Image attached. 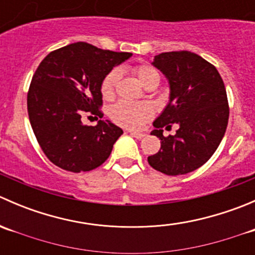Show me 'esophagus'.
<instances>
[{
    "instance_id": "obj_1",
    "label": "esophagus",
    "mask_w": 255,
    "mask_h": 255,
    "mask_svg": "<svg viewBox=\"0 0 255 255\" xmlns=\"http://www.w3.org/2000/svg\"><path fill=\"white\" fill-rule=\"evenodd\" d=\"M129 134L132 135V137L137 138V139H142V138L145 137V134H144V133H139V132H133V130H129Z\"/></svg>"
}]
</instances>
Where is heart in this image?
Returning <instances> with one entry per match:
<instances>
[{
	"label": "heart",
	"mask_w": 255,
	"mask_h": 255,
	"mask_svg": "<svg viewBox=\"0 0 255 255\" xmlns=\"http://www.w3.org/2000/svg\"><path fill=\"white\" fill-rule=\"evenodd\" d=\"M133 73L135 74L140 84L144 86L149 85H158L160 75L158 70L148 64H140L133 68ZM120 78V71L117 69H113L110 71L101 82V92L104 97L109 99L115 92V86ZM154 110L146 102H129V101H120L113 105L110 116H111L113 122L122 127L127 128H138L150 120L153 116Z\"/></svg>",
	"instance_id": "b5f03b06"
}]
</instances>
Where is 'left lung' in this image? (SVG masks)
<instances>
[{"label": "left lung", "mask_w": 255, "mask_h": 255, "mask_svg": "<svg viewBox=\"0 0 255 255\" xmlns=\"http://www.w3.org/2000/svg\"><path fill=\"white\" fill-rule=\"evenodd\" d=\"M151 64L168 79L170 97L153 122L151 134L161 146L148 163L165 175H184L204 165L220 145L230 116L227 92L217 69L191 51L161 53ZM174 123L177 134L164 137L162 128Z\"/></svg>", "instance_id": "left-lung-1"}]
</instances>
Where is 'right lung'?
Returning a JSON list of instances; mask_svg holds the SVG:
<instances>
[{"label": "right lung", "instance_id": "right-lung-1", "mask_svg": "<svg viewBox=\"0 0 255 255\" xmlns=\"http://www.w3.org/2000/svg\"><path fill=\"white\" fill-rule=\"evenodd\" d=\"M130 56L78 42L43 59L30 82L27 107L35 138L51 163L81 173L107 160L123 130L107 120L84 126L81 116L102 118V80Z\"/></svg>", "mask_w": 255, "mask_h": 255}]
</instances>
